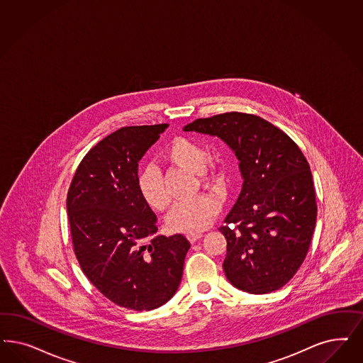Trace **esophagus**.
<instances>
[{
    "label": "esophagus",
    "mask_w": 363,
    "mask_h": 363,
    "mask_svg": "<svg viewBox=\"0 0 363 363\" xmlns=\"http://www.w3.org/2000/svg\"><path fill=\"white\" fill-rule=\"evenodd\" d=\"M186 238H188L190 242H196L197 240H200V238H202V235H201V233H189Z\"/></svg>",
    "instance_id": "34e87169"
}]
</instances>
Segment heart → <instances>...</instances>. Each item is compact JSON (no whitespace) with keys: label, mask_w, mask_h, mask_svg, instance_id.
Here are the masks:
<instances>
[{"label":"heart","mask_w":363,"mask_h":363,"mask_svg":"<svg viewBox=\"0 0 363 363\" xmlns=\"http://www.w3.org/2000/svg\"><path fill=\"white\" fill-rule=\"evenodd\" d=\"M163 157L167 162L196 170L201 182L208 186H217L221 182L218 169L208 158L206 150L197 140L188 137H175L166 145ZM138 190L140 197L157 212H164L172 197L164 185L160 170L149 164L138 177ZM221 201L211 193H202L191 200L181 201L167 216V226L173 232L199 233L211 225L214 217L220 213Z\"/></svg>","instance_id":"1"}]
</instances>
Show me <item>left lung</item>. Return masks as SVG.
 <instances>
[{
	"label": "left lung",
	"instance_id": "left-lung-1",
	"mask_svg": "<svg viewBox=\"0 0 363 363\" xmlns=\"http://www.w3.org/2000/svg\"><path fill=\"white\" fill-rule=\"evenodd\" d=\"M184 130L221 138L240 161L242 189L220 226L228 280L250 294L286 286L307 256L318 212L313 174L299 146L252 113H218Z\"/></svg>",
	"mask_w": 363,
	"mask_h": 363
}]
</instances>
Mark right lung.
<instances>
[{"label": "right lung", "instance_id": "1", "mask_svg": "<svg viewBox=\"0 0 363 363\" xmlns=\"http://www.w3.org/2000/svg\"><path fill=\"white\" fill-rule=\"evenodd\" d=\"M169 127L130 125L101 139L79 163L67 194L76 259L115 304L149 311L172 299L190 242L152 235L157 217L138 190V162Z\"/></svg>", "mask_w": 363, "mask_h": 363}]
</instances>
